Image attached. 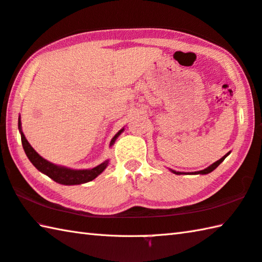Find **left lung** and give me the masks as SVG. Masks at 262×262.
I'll return each instance as SVG.
<instances>
[{
  "label": "left lung",
  "instance_id": "left-lung-1",
  "mask_svg": "<svg viewBox=\"0 0 262 262\" xmlns=\"http://www.w3.org/2000/svg\"><path fill=\"white\" fill-rule=\"evenodd\" d=\"M230 155V152H228V154H226L225 156L222 157L221 159H219L217 161H215V163H213L212 165H210L208 166L207 168H205V169H202V170H198V172H192V173H188V174H193V175H196V174H201V175H204V174H208V173H211V172H213L214 169H215L219 165H220L223 160L226 159V157H228ZM170 172L172 173H174V174H177V175H181V174H184V173H182V172H177V170H174V169H169Z\"/></svg>",
  "mask_w": 262,
  "mask_h": 262
}]
</instances>
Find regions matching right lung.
<instances>
[{
	"label": "right lung",
	"mask_w": 262,
	"mask_h": 262,
	"mask_svg": "<svg viewBox=\"0 0 262 262\" xmlns=\"http://www.w3.org/2000/svg\"><path fill=\"white\" fill-rule=\"evenodd\" d=\"M18 129H19V133H20L23 147L27 156V158L30 159L31 163L34 165V167L37 170H40L41 173L46 174L47 177H49L57 183L64 184V185H77V184L87 183V182H90V181H93L94 179H96L98 175L107 167L108 160L103 161L102 164H99L98 166H96V167L89 168V169H73V168L65 167V166L52 164L47 159L42 158V157L37 154L34 149H33L32 145L28 143V141L26 140V137L24 135L23 129H21L20 116L18 118ZM122 132H123V128L113 136V139L110 142V146L115 144L116 140Z\"/></svg>",
	"instance_id": "obj_1"
}]
</instances>
